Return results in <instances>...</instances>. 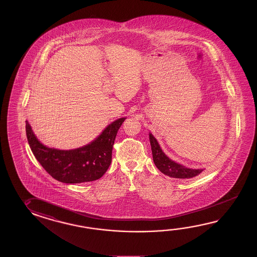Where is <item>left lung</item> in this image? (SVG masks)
<instances>
[{
	"label": "left lung",
	"mask_w": 257,
	"mask_h": 257,
	"mask_svg": "<svg viewBox=\"0 0 257 257\" xmlns=\"http://www.w3.org/2000/svg\"><path fill=\"white\" fill-rule=\"evenodd\" d=\"M149 140L151 144L154 163L163 174L170 178H191L198 176L203 171V169L186 168L168 158L165 155V153L163 152L159 144L157 143V139L154 137L152 134H149Z\"/></svg>",
	"instance_id": "left-lung-1"
}]
</instances>
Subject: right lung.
Returning a JSON list of instances; mask_svg holds the SVG:
<instances>
[{
    "mask_svg": "<svg viewBox=\"0 0 257 257\" xmlns=\"http://www.w3.org/2000/svg\"><path fill=\"white\" fill-rule=\"evenodd\" d=\"M125 119L114 120L94 141L72 150H59L44 146L26 120L27 140L37 161L52 178L68 184L94 181L101 178L110 167L116 135Z\"/></svg>",
    "mask_w": 257,
    "mask_h": 257,
    "instance_id": "1",
    "label": "right lung"
}]
</instances>
